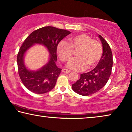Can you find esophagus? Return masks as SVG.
<instances>
[{
	"mask_svg": "<svg viewBox=\"0 0 132 132\" xmlns=\"http://www.w3.org/2000/svg\"><path fill=\"white\" fill-rule=\"evenodd\" d=\"M62 72L64 73H69L70 72H71V71H69V70L66 69H63Z\"/></svg>",
	"mask_w": 132,
	"mask_h": 132,
	"instance_id": "obj_1",
	"label": "esophagus"
}]
</instances>
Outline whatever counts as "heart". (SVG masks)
<instances>
[{
    "label": "heart",
    "mask_w": 132,
    "mask_h": 132,
    "mask_svg": "<svg viewBox=\"0 0 132 132\" xmlns=\"http://www.w3.org/2000/svg\"><path fill=\"white\" fill-rule=\"evenodd\" d=\"M69 43L62 40L57 47L58 55L63 61H67L73 54V49H78L76 53L77 57L71 59L68 63L69 69L76 71H83L87 67L91 68L95 66L101 59L103 48L99 42L92 40L86 34H80L70 37Z\"/></svg>",
    "instance_id": "heart-1"
}]
</instances>
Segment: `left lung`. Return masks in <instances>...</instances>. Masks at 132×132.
Segmentation results:
<instances>
[{
	"label": "left lung",
	"instance_id": "1",
	"mask_svg": "<svg viewBox=\"0 0 132 132\" xmlns=\"http://www.w3.org/2000/svg\"><path fill=\"white\" fill-rule=\"evenodd\" d=\"M103 52L96 66L89 72L81 73L80 78L72 84V90L82 96H88L97 92L106 85L112 72L113 55L106 40L99 35Z\"/></svg>",
	"mask_w": 132,
	"mask_h": 132
}]
</instances>
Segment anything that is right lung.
<instances>
[{
	"label": "right lung",
	"mask_w": 132,
	"mask_h": 132,
	"mask_svg": "<svg viewBox=\"0 0 132 132\" xmlns=\"http://www.w3.org/2000/svg\"><path fill=\"white\" fill-rule=\"evenodd\" d=\"M71 32L53 26H45L33 31L24 40L17 54V62L19 77L23 84L31 92L37 94L50 92L55 86L61 69L55 63L57 60V47L63 38ZM35 44L45 45L50 52L48 62L37 71H31L24 63L26 52Z\"/></svg>",
	"instance_id": "1"
}]
</instances>
